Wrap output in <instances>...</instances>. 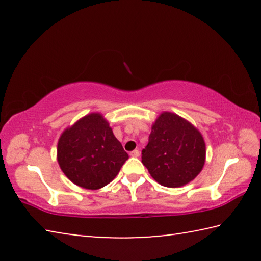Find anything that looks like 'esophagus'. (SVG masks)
Wrapping results in <instances>:
<instances>
[{
	"mask_svg": "<svg viewBox=\"0 0 261 261\" xmlns=\"http://www.w3.org/2000/svg\"><path fill=\"white\" fill-rule=\"evenodd\" d=\"M130 155L132 158H138L139 156V151H138V149H135V151L130 152Z\"/></svg>",
	"mask_w": 261,
	"mask_h": 261,
	"instance_id": "obj_1",
	"label": "esophagus"
}]
</instances>
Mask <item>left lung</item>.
Segmentation results:
<instances>
[{"mask_svg":"<svg viewBox=\"0 0 261 261\" xmlns=\"http://www.w3.org/2000/svg\"><path fill=\"white\" fill-rule=\"evenodd\" d=\"M206 146L201 134L189 121L163 112L153 123L141 162L159 184L179 188L191 182L205 165Z\"/></svg>","mask_w":261,"mask_h":261,"instance_id":"8db88e82","label":"left lung"}]
</instances>
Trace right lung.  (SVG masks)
<instances>
[{"mask_svg":"<svg viewBox=\"0 0 261 261\" xmlns=\"http://www.w3.org/2000/svg\"><path fill=\"white\" fill-rule=\"evenodd\" d=\"M129 159L99 113H91L69 126L57 143V161L64 175L78 187L98 190L116 177Z\"/></svg>","mask_w":261,"mask_h":261,"instance_id":"right-lung-1","label":"right lung"}]
</instances>
